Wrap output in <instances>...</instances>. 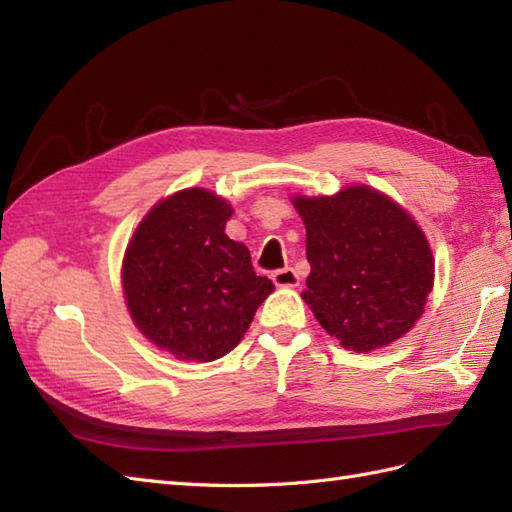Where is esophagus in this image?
Masks as SVG:
<instances>
[{
	"label": "esophagus",
	"instance_id": "1",
	"mask_svg": "<svg viewBox=\"0 0 512 512\" xmlns=\"http://www.w3.org/2000/svg\"><path fill=\"white\" fill-rule=\"evenodd\" d=\"M273 281L279 288H295L299 286V275L292 268H281L273 273Z\"/></svg>",
	"mask_w": 512,
	"mask_h": 512
}]
</instances>
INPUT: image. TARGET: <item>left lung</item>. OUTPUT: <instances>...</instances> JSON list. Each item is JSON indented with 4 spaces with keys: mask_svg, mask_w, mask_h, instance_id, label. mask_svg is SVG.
Segmentation results:
<instances>
[{
    "mask_svg": "<svg viewBox=\"0 0 512 512\" xmlns=\"http://www.w3.org/2000/svg\"><path fill=\"white\" fill-rule=\"evenodd\" d=\"M292 202L306 224L310 262L301 297L325 332L354 352L409 332L433 286V255L420 226L369 187Z\"/></svg>",
    "mask_w": 512,
    "mask_h": 512,
    "instance_id": "left-lung-1",
    "label": "left lung"
}]
</instances>
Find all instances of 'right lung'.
Wrapping results in <instances>:
<instances>
[{
    "mask_svg": "<svg viewBox=\"0 0 512 512\" xmlns=\"http://www.w3.org/2000/svg\"><path fill=\"white\" fill-rule=\"evenodd\" d=\"M231 213L211 191L184 189L158 202L127 246L123 288L136 328L187 361L231 352L275 290L226 235Z\"/></svg>",
    "mask_w": 512,
    "mask_h": 512,
    "instance_id": "obj_1",
    "label": "right lung"
}]
</instances>
